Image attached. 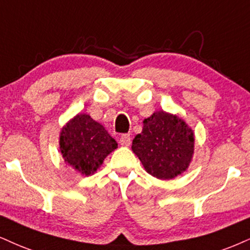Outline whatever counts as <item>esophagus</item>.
Returning <instances> with one entry per match:
<instances>
[{
	"label": "esophagus",
	"mask_w": 250,
	"mask_h": 250,
	"mask_svg": "<svg viewBox=\"0 0 250 250\" xmlns=\"http://www.w3.org/2000/svg\"><path fill=\"white\" fill-rule=\"evenodd\" d=\"M119 143H120V145H122V146H130V144H131V135L127 134V133L123 134L122 137H120Z\"/></svg>",
	"instance_id": "obj_1"
}]
</instances>
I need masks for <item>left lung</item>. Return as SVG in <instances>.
I'll return each mask as SVG.
<instances>
[{"label": "left lung", "instance_id": "1", "mask_svg": "<svg viewBox=\"0 0 250 250\" xmlns=\"http://www.w3.org/2000/svg\"><path fill=\"white\" fill-rule=\"evenodd\" d=\"M193 144L192 130L183 120L158 111L144 120L143 132L135 135L132 150L148 174L160 180H170L188 168Z\"/></svg>", "mask_w": 250, "mask_h": 250}]
</instances>
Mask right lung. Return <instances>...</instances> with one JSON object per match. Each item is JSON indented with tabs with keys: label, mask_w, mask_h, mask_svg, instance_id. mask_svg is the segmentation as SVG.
I'll return each mask as SVG.
<instances>
[{
	"label": "right lung",
	"mask_w": 250,
	"mask_h": 250,
	"mask_svg": "<svg viewBox=\"0 0 250 250\" xmlns=\"http://www.w3.org/2000/svg\"><path fill=\"white\" fill-rule=\"evenodd\" d=\"M117 146L105 128L88 115L75 116L60 133V150L64 161L87 176L97 170Z\"/></svg>",
	"instance_id": "add662e5"
}]
</instances>
